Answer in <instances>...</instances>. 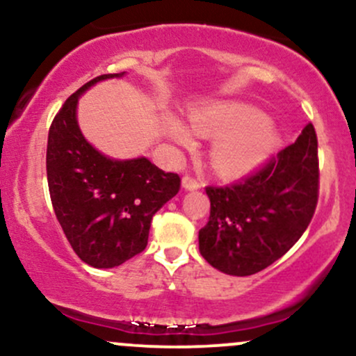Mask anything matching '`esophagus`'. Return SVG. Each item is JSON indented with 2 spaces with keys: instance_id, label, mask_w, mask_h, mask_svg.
<instances>
[{
  "instance_id": "1",
  "label": "esophagus",
  "mask_w": 356,
  "mask_h": 356,
  "mask_svg": "<svg viewBox=\"0 0 356 356\" xmlns=\"http://www.w3.org/2000/svg\"><path fill=\"white\" fill-rule=\"evenodd\" d=\"M182 187L186 191H197L199 187H201V182H199L197 179L191 177V175H186V177L182 179Z\"/></svg>"
}]
</instances>
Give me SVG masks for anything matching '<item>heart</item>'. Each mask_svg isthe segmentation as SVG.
Wrapping results in <instances>:
<instances>
[{
  "label": "heart",
  "mask_w": 356,
  "mask_h": 356,
  "mask_svg": "<svg viewBox=\"0 0 356 356\" xmlns=\"http://www.w3.org/2000/svg\"><path fill=\"white\" fill-rule=\"evenodd\" d=\"M191 127L195 136L226 137L216 145L212 162L219 174L239 175L259 164L276 145V134L259 110L239 104L202 105L191 110ZM165 134L175 144L189 147L192 136L177 118H167Z\"/></svg>",
  "instance_id": "obj_1"
}]
</instances>
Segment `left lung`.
Instances as JSON below:
<instances>
[{
    "label": "left lung",
    "instance_id": "8db88e82",
    "mask_svg": "<svg viewBox=\"0 0 356 356\" xmlns=\"http://www.w3.org/2000/svg\"><path fill=\"white\" fill-rule=\"evenodd\" d=\"M318 138L308 124L295 144L224 187H206L211 216L199 231V251L212 268L232 276L263 271L286 254L316 209Z\"/></svg>",
    "mask_w": 356,
    "mask_h": 356
}]
</instances>
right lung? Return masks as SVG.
<instances>
[{"mask_svg":"<svg viewBox=\"0 0 356 356\" xmlns=\"http://www.w3.org/2000/svg\"><path fill=\"white\" fill-rule=\"evenodd\" d=\"M122 73L90 80L53 118L47 145L50 197L61 229L83 263L115 268L142 252L154 214L181 189V177L149 159L115 161L87 142L76 122L79 97Z\"/></svg>","mask_w":356,"mask_h":356,"instance_id":"add662e5","label":"right lung"}]
</instances>
